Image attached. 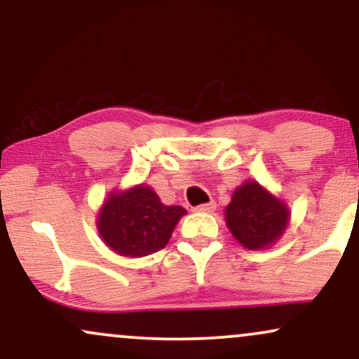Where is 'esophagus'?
Listing matches in <instances>:
<instances>
[{
  "mask_svg": "<svg viewBox=\"0 0 359 359\" xmlns=\"http://www.w3.org/2000/svg\"><path fill=\"white\" fill-rule=\"evenodd\" d=\"M214 209H216V203H214V201H211V203H208V204L197 205L196 212H212Z\"/></svg>",
  "mask_w": 359,
  "mask_h": 359,
  "instance_id": "1",
  "label": "esophagus"
}]
</instances>
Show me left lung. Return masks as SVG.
<instances>
[{"label": "left lung", "instance_id": "left-lung-1", "mask_svg": "<svg viewBox=\"0 0 359 359\" xmlns=\"http://www.w3.org/2000/svg\"><path fill=\"white\" fill-rule=\"evenodd\" d=\"M224 221L234 240L246 250H266L287 231L290 208L277 194L250 179L234 189Z\"/></svg>", "mask_w": 359, "mask_h": 359}]
</instances>
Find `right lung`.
<instances>
[{"label": "right lung", "instance_id": "obj_1", "mask_svg": "<svg viewBox=\"0 0 359 359\" xmlns=\"http://www.w3.org/2000/svg\"><path fill=\"white\" fill-rule=\"evenodd\" d=\"M185 214L182 205L162 204L154 189L142 182L108 192L97 211L96 228L111 251L142 258L165 248Z\"/></svg>", "mask_w": 359, "mask_h": 359}]
</instances>
